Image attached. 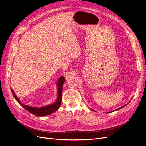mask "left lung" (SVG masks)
<instances>
[{
	"label": "left lung",
	"instance_id": "obj_1",
	"mask_svg": "<svg viewBox=\"0 0 146 146\" xmlns=\"http://www.w3.org/2000/svg\"><path fill=\"white\" fill-rule=\"evenodd\" d=\"M125 105H124V106H123V107H121V108H118V109H117V110H120V109H121L122 108H123V107H125Z\"/></svg>",
	"mask_w": 146,
	"mask_h": 146
}]
</instances>
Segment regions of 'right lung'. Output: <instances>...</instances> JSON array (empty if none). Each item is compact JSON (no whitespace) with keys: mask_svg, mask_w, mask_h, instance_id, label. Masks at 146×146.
<instances>
[{"mask_svg":"<svg viewBox=\"0 0 146 146\" xmlns=\"http://www.w3.org/2000/svg\"><path fill=\"white\" fill-rule=\"evenodd\" d=\"M64 81V78L63 76H61L59 78L58 83H57V85H58V98H57V100H56L55 102L53 104L47 105L46 107H42L40 108L32 107H30L29 105L23 104L21 103L19 99L16 96L15 92L13 91L11 88V90L13 96H14V98L17 100V102H18L24 108L27 110V111L36 116H45L56 111V110H58V108H60L61 103V99H62L63 85Z\"/></svg>","mask_w":146,"mask_h":146,"instance_id":"add662e5","label":"right lung"}]
</instances>
